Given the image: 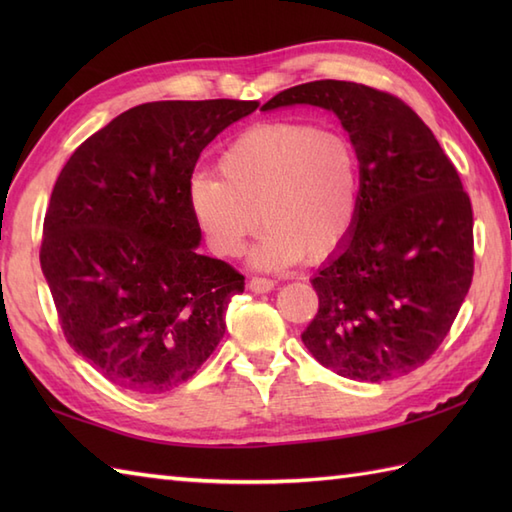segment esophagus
<instances>
[{"label": "esophagus", "mask_w": 512, "mask_h": 512, "mask_svg": "<svg viewBox=\"0 0 512 512\" xmlns=\"http://www.w3.org/2000/svg\"><path fill=\"white\" fill-rule=\"evenodd\" d=\"M248 288L257 292V295H264V292H270L275 288V281L268 279V277H253L248 281Z\"/></svg>", "instance_id": "obj_1"}]
</instances>
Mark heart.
Listing matches in <instances>:
<instances>
[{
	"label": "heart",
	"instance_id": "b5f03b06",
	"mask_svg": "<svg viewBox=\"0 0 512 512\" xmlns=\"http://www.w3.org/2000/svg\"><path fill=\"white\" fill-rule=\"evenodd\" d=\"M220 178L195 173L187 198L211 250L237 257L259 220L266 231L253 264L281 268L319 262L339 248L356 222L361 165L336 129L270 121L248 127L217 160Z\"/></svg>",
	"mask_w": 512,
	"mask_h": 512
}]
</instances>
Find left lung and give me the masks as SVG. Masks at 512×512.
Returning a JSON list of instances; mask_svg holds the SVG:
<instances>
[{"mask_svg":"<svg viewBox=\"0 0 512 512\" xmlns=\"http://www.w3.org/2000/svg\"><path fill=\"white\" fill-rule=\"evenodd\" d=\"M317 105L339 116L361 165L356 222L312 286L303 345L334 374L383 383L424 365L473 281V209L453 162L398 96L352 81H312L262 110Z\"/></svg>","mask_w":512,"mask_h":512,"instance_id":"1","label":"left lung"}]
</instances>
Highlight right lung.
<instances>
[{
  "mask_svg": "<svg viewBox=\"0 0 512 512\" xmlns=\"http://www.w3.org/2000/svg\"><path fill=\"white\" fill-rule=\"evenodd\" d=\"M257 107L136 105L79 145L54 182L41 270L65 341L110 383L165 394L222 341L244 275L195 250L187 189L202 149Z\"/></svg>",
  "mask_w": 512,
  "mask_h": 512,
  "instance_id": "1",
  "label": "right lung"
}]
</instances>
